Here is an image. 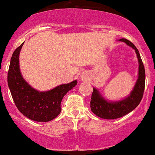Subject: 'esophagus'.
Instances as JSON below:
<instances>
[{
    "label": "esophagus",
    "instance_id": "1",
    "mask_svg": "<svg viewBox=\"0 0 155 155\" xmlns=\"http://www.w3.org/2000/svg\"><path fill=\"white\" fill-rule=\"evenodd\" d=\"M81 79H82V80H85V79L84 77H81Z\"/></svg>",
    "mask_w": 155,
    "mask_h": 155
}]
</instances>
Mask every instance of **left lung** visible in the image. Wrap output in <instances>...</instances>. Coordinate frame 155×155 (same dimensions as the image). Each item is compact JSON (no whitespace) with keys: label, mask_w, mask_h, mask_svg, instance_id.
Segmentation results:
<instances>
[{"label":"left lung","mask_w":155,"mask_h":155,"mask_svg":"<svg viewBox=\"0 0 155 155\" xmlns=\"http://www.w3.org/2000/svg\"><path fill=\"white\" fill-rule=\"evenodd\" d=\"M135 50L139 63L138 79L129 95L118 101L106 100L95 87H93V92L90 102L91 110L97 116L104 119H116L124 116L134 110L140 103L145 87V70L141 61L140 54L136 46L126 39L118 40Z\"/></svg>","instance_id":"left-lung-1"}]
</instances>
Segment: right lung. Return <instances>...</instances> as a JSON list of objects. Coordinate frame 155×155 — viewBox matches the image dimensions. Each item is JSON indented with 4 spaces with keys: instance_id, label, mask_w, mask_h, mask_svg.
I'll return each mask as SVG.
<instances>
[{
    "instance_id": "add662e5",
    "label": "right lung",
    "mask_w": 155,
    "mask_h": 155,
    "mask_svg": "<svg viewBox=\"0 0 155 155\" xmlns=\"http://www.w3.org/2000/svg\"><path fill=\"white\" fill-rule=\"evenodd\" d=\"M23 43L15 50L8 72V85L18 110L24 116L37 122L53 120L61 111L63 97L77 84V80L45 92H40L28 84L19 68V53Z\"/></svg>"
}]
</instances>
